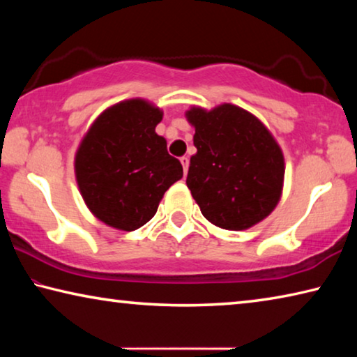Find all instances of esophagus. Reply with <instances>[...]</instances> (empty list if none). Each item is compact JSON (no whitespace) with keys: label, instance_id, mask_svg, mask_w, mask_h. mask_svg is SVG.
Segmentation results:
<instances>
[{"label":"esophagus","instance_id":"34e87169","mask_svg":"<svg viewBox=\"0 0 357 357\" xmlns=\"http://www.w3.org/2000/svg\"><path fill=\"white\" fill-rule=\"evenodd\" d=\"M181 164H183V168H184V174L187 173V170H189V157L187 155H184V157H181Z\"/></svg>","mask_w":357,"mask_h":357}]
</instances>
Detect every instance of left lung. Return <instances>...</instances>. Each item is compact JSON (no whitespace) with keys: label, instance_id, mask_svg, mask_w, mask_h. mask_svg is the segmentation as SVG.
Returning <instances> with one entry per match:
<instances>
[{"label":"left lung","instance_id":"obj_1","mask_svg":"<svg viewBox=\"0 0 357 357\" xmlns=\"http://www.w3.org/2000/svg\"><path fill=\"white\" fill-rule=\"evenodd\" d=\"M195 128L185 184L202 214L223 229H247L279 203L285 176L283 153L268 128L244 108L192 107Z\"/></svg>","mask_w":357,"mask_h":357}]
</instances>
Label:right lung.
I'll use <instances>...</instances> for the list:
<instances>
[{"label": "right lung", "mask_w": 357, "mask_h": 357, "mask_svg": "<svg viewBox=\"0 0 357 357\" xmlns=\"http://www.w3.org/2000/svg\"><path fill=\"white\" fill-rule=\"evenodd\" d=\"M164 112L144 99L118 102L96 118L75 154L88 209L105 225L134 231L153 219L183 165L155 134Z\"/></svg>", "instance_id": "right-lung-1"}]
</instances>
